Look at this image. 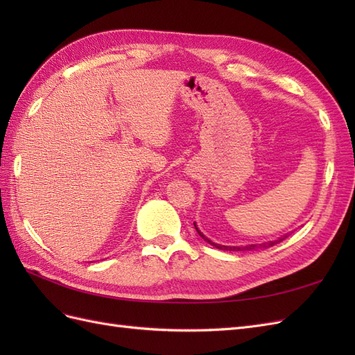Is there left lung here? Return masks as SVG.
<instances>
[{
  "label": "left lung",
  "mask_w": 355,
  "mask_h": 355,
  "mask_svg": "<svg viewBox=\"0 0 355 355\" xmlns=\"http://www.w3.org/2000/svg\"><path fill=\"white\" fill-rule=\"evenodd\" d=\"M194 227H196V230H197V232L200 234V237L206 241V243H209V244H211L213 247H216V249H219V250H227V252H247V250H256V249H268V247H271V245H274V244H278L280 241H283L286 237H287V234L286 235H283V237H280V239H277V240H272V241H266V243H262V244H249V245H222V244H216V243H213L211 240H209L206 235H204L202 232H200V230L197 228V225L194 223Z\"/></svg>",
  "instance_id": "1"
}]
</instances>
